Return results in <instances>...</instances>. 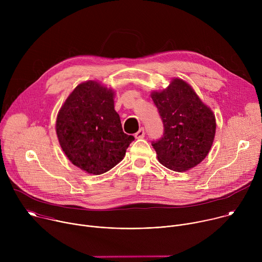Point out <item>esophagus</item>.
Masks as SVG:
<instances>
[{"instance_id":"esophagus-1","label":"esophagus","mask_w":262,"mask_h":262,"mask_svg":"<svg viewBox=\"0 0 262 262\" xmlns=\"http://www.w3.org/2000/svg\"><path fill=\"white\" fill-rule=\"evenodd\" d=\"M135 137H136V139H143V138L145 137V130H144V128H143V127L140 128V129L135 134Z\"/></svg>"}]
</instances>
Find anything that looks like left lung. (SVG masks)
Wrapping results in <instances>:
<instances>
[{
    "label": "left lung",
    "mask_w": 262,
    "mask_h": 262,
    "mask_svg": "<svg viewBox=\"0 0 262 262\" xmlns=\"http://www.w3.org/2000/svg\"><path fill=\"white\" fill-rule=\"evenodd\" d=\"M164 124L163 137L152 142L159 162L170 170L188 171L208 155L215 135V117L194 89L174 79L167 89L152 92Z\"/></svg>",
    "instance_id": "1"
}]
</instances>
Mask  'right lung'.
Instances as JSON below:
<instances>
[{
    "label": "right lung",
    "mask_w": 262,
    "mask_h": 262,
    "mask_svg": "<svg viewBox=\"0 0 262 262\" xmlns=\"http://www.w3.org/2000/svg\"><path fill=\"white\" fill-rule=\"evenodd\" d=\"M56 132L68 160L90 174L121 162L135 140L123 133L114 108V91L95 81L78 85L59 111Z\"/></svg>",
    "instance_id": "add662e5"
}]
</instances>
